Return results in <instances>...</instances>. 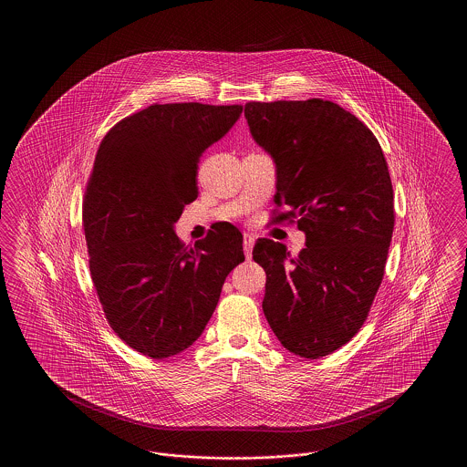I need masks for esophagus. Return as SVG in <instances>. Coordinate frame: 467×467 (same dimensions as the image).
Returning <instances> with one entry per match:
<instances>
[{
	"mask_svg": "<svg viewBox=\"0 0 467 467\" xmlns=\"http://www.w3.org/2000/svg\"><path fill=\"white\" fill-rule=\"evenodd\" d=\"M254 244H255V236H254V234H250V233H244V250L246 259H250V257H252V248H254Z\"/></svg>",
	"mask_w": 467,
	"mask_h": 467,
	"instance_id": "esophagus-1",
	"label": "esophagus"
}]
</instances>
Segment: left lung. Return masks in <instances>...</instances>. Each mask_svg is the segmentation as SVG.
I'll use <instances>...</instances> for the list:
<instances>
[{"label":"left lung","mask_w":467,"mask_h":467,"mask_svg":"<svg viewBox=\"0 0 467 467\" xmlns=\"http://www.w3.org/2000/svg\"><path fill=\"white\" fill-rule=\"evenodd\" d=\"M250 134L276 166L278 208L297 219L306 248L261 238L263 310L278 341L318 358L348 343L368 318L394 231V191L375 134L333 101H252Z\"/></svg>","instance_id":"obj_1"}]
</instances>
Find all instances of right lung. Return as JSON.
<instances>
[{"label": "right lung", "instance_id": "add662e5", "mask_svg": "<svg viewBox=\"0 0 467 467\" xmlns=\"http://www.w3.org/2000/svg\"><path fill=\"white\" fill-rule=\"evenodd\" d=\"M244 107L150 105L103 138L82 221L92 284L115 334L133 350L166 358L189 348L219 303L225 276L244 263V234L219 223L194 246L175 233L198 198L202 152Z\"/></svg>", "mask_w": 467, "mask_h": 467}]
</instances>
